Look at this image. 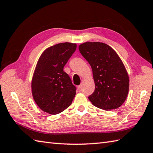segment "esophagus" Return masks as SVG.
<instances>
[{"label": "esophagus", "mask_w": 153, "mask_h": 153, "mask_svg": "<svg viewBox=\"0 0 153 153\" xmlns=\"http://www.w3.org/2000/svg\"><path fill=\"white\" fill-rule=\"evenodd\" d=\"M77 89H78L79 91L82 90V85H79L77 86Z\"/></svg>", "instance_id": "esophagus-1"}]
</instances>
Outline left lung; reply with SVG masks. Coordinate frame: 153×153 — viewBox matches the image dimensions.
<instances>
[{
    "label": "left lung",
    "instance_id": "8db88e82",
    "mask_svg": "<svg viewBox=\"0 0 153 153\" xmlns=\"http://www.w3.org/2000/svg\"><path fill=\"white\" fill-rule=\"evenodd\" d=\"M79 50L93 71L95 88L88 97L89 101L104 110L122 105L127 97L129 79L117 53L107 44L97 42L81 44Z\"/></svg>",
    "mask_w": 153,
    "mask_h": 153
}]
</instances>
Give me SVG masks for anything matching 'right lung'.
Returning <instances> with one entry per match:
<instances>
[{
    "label": "right lung",
    "instance_id": "right-lung-1",
    "mask_svg": "<svg viewBox=\"0 0 153 153\" xmlns=\"http://www.w3.org/2000/svg\"><path fill=\"white\" fill-rule=\"evenodd\" d=\"M76 48V44L69 42L56 44L47 48L39 58L32 81V92L43 111L58 114L72 103L76 88L64 67Z\"/></svg>",
    "mask_w": 153,
    "mask_h": 153
}]
</instances>
